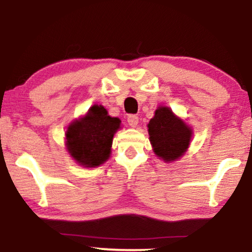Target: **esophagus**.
<instances>
[{
  "label": "esophagus",
  "instance_id": "1",
  "mask_svg": "<svg viewBox=\"0 0 252 252\" xmlns=\"http://www.w3.org/2000/svg\"><path fill=\"white\" fill-rule=\"evenodd\" d=\"M127 123H128L129 126L135 127L137 125V123H139V117L136 115H129L127 117Z\"/></svg>",
  "mask_w": 252,
  "mask_h": 252
}]
</instances>
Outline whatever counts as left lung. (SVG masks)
<instances>
[{"instance_id": "obj_1", "label": "left lung", "mask_w": 252, "mask_h": 252, "mask_svg": "<svg viewBox=\"0 0 252 252\" xmlns=\"http://www.w3.org/2000/svg\"><path fill=\"white\" fill-rule=\"evenodd\" d=\"M148 132L155 154L165 161L180 158L187 150L191 137V130L166 106H160L155 111Z\"/></svg>"}]
</instances>
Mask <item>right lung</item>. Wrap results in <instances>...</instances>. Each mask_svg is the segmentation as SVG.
<instances>
[{
	"mask_svg": "<svg viewBox=\"0 0 252 252\" xmlns=\"http://www.w3.org/2000/svg\"><path fill=\"white\" fill-rule=\"evenodd\" d=\"M119 127L120 120L110 117L104 106L93 105L84 118L68 126V153L80 165L98 166L109 158L113 134Z\"/></svg>",
	"mask_w": 252,
	"mask_h": 252,
	"instance_id": "add662e5",
	"label": "right lung"
}]
</instances>
